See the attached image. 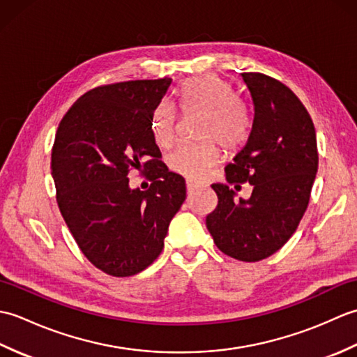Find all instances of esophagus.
<instances>
[{
	"instance_id": "34e87169",
	"label": "esophagus",
	"mask_w": 357,
	"mask_h": 357,
	"mask_svg": "<svg viewBox=\"0 0 357 357\" xmlns=\"http://www.w3.org/2000/svg\"><path fill=\"white\" fill-rule=\"evenodd\" d=\"M198 187H201L198 183H193V181H187V192H188V195H192Z\"/></svg>"
}]
</instances>
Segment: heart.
I'll use <instances>...</instances> for the list:
<instances>
[{"label": "heart", "instance_id": "heart-1", "mask_svg": "<svg viewBox=\"0 0 357 357\" xmlns=\"http://www.w3.org/2000/svg\"><path fill=\"white\" fill-rule=\"evenodd\" d=\"M178 109L183 115H201V138L216 141L227 150L239 147L252 128V113L244 100L234 95L229 81L215 73H207L185 81L178 90ZM176 113L169 102H161L150 123L151 136L158 146L165 147L173 141ZM219 159V149L213 142L199 146H181L169 156L174 173L199 181Z\"/></svg>", "mask_w": 357, "mask_h": 357}]
</instances>
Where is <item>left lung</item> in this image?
Returning a JSON list of instances; mask_svg holds the SVG:
<instances>
[{
    "label": "left lung",
    "instance_id": "8db88e82",
    "mask_svg": "<svg viewBox=\"0 0 357 357\" xmlns=\"http://www.w3.org/2000/svg\"><path fill=\"white\" fill-rule=\"evenodd\" d=\"M255 105L245 146L225 165L229 184L253 185L236 199L227 184H213L218 206L206 224L216 247L238 261L276 253L298 229L317 173V142L304 104L282 82L264 73H241Z\"/></svg>",
    "mask_w": 357,
    "mask_h": 357
}]
</instances>
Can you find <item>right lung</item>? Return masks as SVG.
<instances>
[{"label": "right lung", "mask_w": 357, "mask_h": 357, "mask_svg": "<svg viewBox=\"0 0 357 357\" xmlns=\"http://www.w3.org/2000/svg\"><path fill=\"white\" fill-rule=\"evenodd\" d=\"M170 78L126 81L82 95L58 126L52 149L56 202L81 252L96 268L126 278L164 248L185 181L169 172L150 123ZM149 171V190L128 185V172Z\"/></svg>", "instance_id": "1"}]
</instances>
